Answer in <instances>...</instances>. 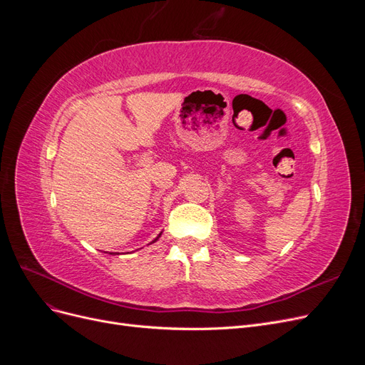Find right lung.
Here are the masks:
<instances>
[{"instance_id":"1","label":"right lung","mask_w":365,"mask_h":365,"mask_svg":"<svg viewBox=\"0 0 365 365\" xmlns=\"http://www.w3.org/2000/svg\"><path fill=\"white\" fill-rule=\"evenodd\" d=\"M160 235H161V233H160ZM160 235H158V236H157V237H155V239H153V240H152V242H155V240H158V237H160Z\"/></svg>"}]
</instances>
